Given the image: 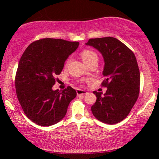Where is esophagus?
Wrapping results in <instances>:
<instances>
[{
	"instance_id": "34e87169",
	"label": "esophagus",
	"mask_w": 159,
	"mask_h": 159,
	"mask_svg": "<svg viewBox=\"0 0 159 159\" xmlns=\"http://www.w3.org/2000/svg\"><path fill=\"white\" fill-rule=\"evenodd\" d=\"M86 93H88L85 90H81V89H78L77 90V96H80V95H85Z\"/></svg>"
}]
</instances>
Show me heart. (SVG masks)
Returning a JSON list of instances; mask_svg holds the SVG:
<instances>
[{
	"mask_svg": "<svg viewBox=\"0 0 159 159\" xmlns=\"http://www.w3.org/2000/svg\"><path fill=\"white\" fill-rule=\"evenodd\" d=\"M81 56H82V59L83 60V61L86 64L90 61H91L94 59H98V56L96 53L92 51V50H89V49L83 50V51H82ZM69 61H70V59L69 58L66 61V64H69Z\"/></svg>",
	"mask_w": 159,
	"mask_h": 159,
	"instance_id": "heart-1",
	"label": "heart"
}]
</instances>
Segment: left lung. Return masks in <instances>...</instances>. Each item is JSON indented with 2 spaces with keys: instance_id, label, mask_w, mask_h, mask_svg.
Instances as JSON below:
<instances>
[{
  "instance_id": "8db88e82",
  "label": "left lung",
  "mask_w": 159,
  "mask_h": 159,
  "mask_svg": "<svg viewBox=\"0 0 159 159\" xmlns=\"http://www.w3.org/2000/svg\"><path fill=\"white\" fill-rule=\"evenodd\" d=\"M86 45L101 53L104 61L102 85L106 93L93 91L96 101L91 107L95 118L108 125L120 122L127 116L138 100L140 75L135 56L118 39L107 37L90 39Z\"/></svg>"
}]
</instances>
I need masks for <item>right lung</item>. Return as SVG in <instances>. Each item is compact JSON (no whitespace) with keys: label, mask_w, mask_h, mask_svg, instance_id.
<instances>
[{"label":"right lung","mask_w":159,"mask_h":159,"mask_svg":"<svg viewBox=\"0 0 159 159\" xmlns=\"http://www.w3.org/2000/svg\"><path fill=\"white\" fill-rule=\"evenodd\" d=\"M79 44L44 38L32 43L21 56L15 78L16 95L26 116L37 125L48 127L59 122L77 95L71 87L62 92L52 88Z\"/></svg>","instance_id":"add662e5"}]
</instances>
